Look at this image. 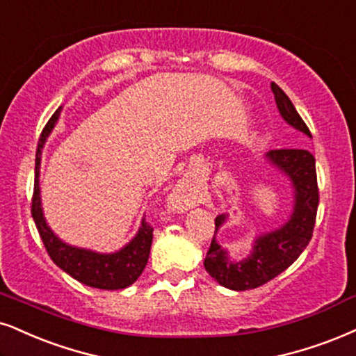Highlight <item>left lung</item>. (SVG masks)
I'll return each mask as SVG.
<instances>
[{
    "label": "left lung",
    "instance_id": "1",
    "mask_svg": "<svg viewBox=\"0 0 356 356\" xmlns=\"http://www.w3.org/2000/svg\"><path fill=\"white\" fill-rule=\"evenodd\" d=\"M270 87L284 120L293 129L312 137L309 127L302 120L287 94L274 82ZM266 156L270 165L279 168L291 179L293 188V211L291 219L279 229L259 236L254 243L251 256L243 261H231L225 249L216 243L214 236L206 252L204 269L213 279H216V282L231 291H249L277 277L280 272H284L300 256L312 239L318 208V185L314 155L309 150L280 148V150H270ZM225 221L226 214L214 219L216 225L214 234L221 225H225Z\"/></svg>",
    "mask_w": 356,
    "mask_h": 356
}]
</instances>
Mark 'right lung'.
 <instances>
[{"label": "right lung", "instance_id": "obj_1", "mask_svg": "<svg viewBox=\"0 0 356 356\" xmlns=\"http://www.w3.org/2000/svg\"><path fill=\"white\" fill-rule=\"evenodd\" d=\"M60 107L52 113L46 127L42 129L41 137L38 142L36 152V168H34V193L33 203H31V214L41 236L44 248L49 257L64 272L79 282L89 285V287L102 289V291H117L131 285L140 277L150 256L153 227L147 221H142V226L134 239L125 248L112 254H99L89 249L74 248L60 241L44 219L41 208V196H39V166H41V152L46 138L54 129L57 118H59Z\"/></svg>", "mask_w": 356, "mask_h": 356}]
</instances>
